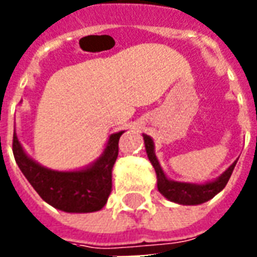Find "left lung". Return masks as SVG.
Returning a JSON list of instances; mask_svg holds the SVG:
<instances>
[{
    "label": "left lung",
    "instance_id": "left-lung-1",
    "mask_svg": "<svg viewBox=\"0 0 257 257\" xmlns=\"http://www.w3.org/2000/svg\"><path fill=\"white\" fill-rule=\"evenodd\" d=\"M145 145L147 157L150 160L151 165L156 169L157 186H158L160 193L164 197H167L168 199L182 205H198L209 201L210 198H213L216 194L220 193L221 190L226 187L227 182H228V179H230L232 171H234V167L237 164V161L234 162L231 167L221 175L220 178L216 179L215 182H210V183L206 184L180 183V182L169 180L164 175L160 164L157 161L156 154H154V143H153L150 136L145 135Z\"/></svg>",
    "mask_w": 257,
    "mask_h": 257
}]
</instances>
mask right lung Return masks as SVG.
Masks as SVG:
<instances>
[{
	"label": "right lung",
	"mask_w": 257,
	"mask_h": 257,
	"mask_svg": "<svg viewBox=\"0 0 257 257\" xmlns=\"http://www.w3.org/2000/svg\"><path fill=\"white\" fill-rule=\"evenodd\" d=\"M122 134L110 136L103 156L92 167L75 172H58L38 165L26 156L16 134L12 140V151L22 173L45 202L64 212L88 213L100 210L111 193V171Z\"/></svg>",
	"instance_id": "right-lung-1"
}]
</instances>
